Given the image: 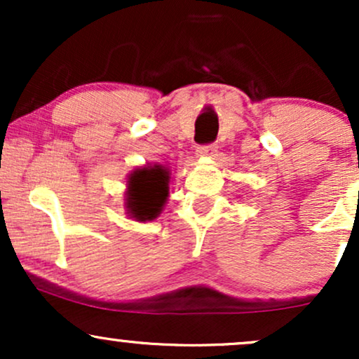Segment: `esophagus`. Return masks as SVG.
Masks as SVG:
<instances>
[{
  "label": "esophagus",
  "instance_id": "obj_1",
  "mask_svg": "<svg viewBox=\"0 0 359 359\" xmlns=\"http://www.w3.org/2000/svg\"><path fill=\"white\" fill-rule=\"evenodd\" d=\"M217 151L216 145H203L197 147V156H214Z\"/></svg>",
  "mask_w": 359,
  "mask_h": 359
}]
</instances>
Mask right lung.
<instances>
[{
	"mask_svg": "<svg viewBox=\"0 0 359 359\" xmlns=\"http://www.w3.org/2000/svg\"><path fill=\"white\" fill-rule=\"evenodd\" d=\"M170 168L160 163H147L128 174L125 209L131 219L138 222L154 221L167 204Z\"/></svg>",
	"mask_w": 359,
	"mask_h": 359,
	"instance_id": "obj_1",
	"label": "right lung"
}]
</instances>
